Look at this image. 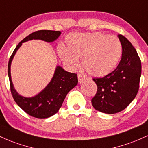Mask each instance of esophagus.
<instances>
[{"instance_id": "esophagus-1", "label": "esophagus", "mask_w": 148, "mask_h": 148, "mask_svg": "<svg viewBox=\"0 0 148 148\" xmlns=\"http://www.w3.org/2000/svg\"><path fill=\"white\" fill-rule=\"evenodd\" d=\"M87 78L85 76L82 75V74H79L78 75V81H79V84H82L83 82H84L85 80H86Z\"/></svg>"}]
</instances>
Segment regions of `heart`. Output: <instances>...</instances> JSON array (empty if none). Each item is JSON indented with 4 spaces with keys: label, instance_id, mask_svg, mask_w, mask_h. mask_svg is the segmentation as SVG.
I'll return each mask as SVG.
<instances>
[{
    "label": "heart",
    "instance_id": "obj_1",
    "mask_svg": "<svg viewBox=\"0 0 148 148\" xmlns=\"http://www.w3.org/2000/svg\"><path fill=\"white\" fill-rule=\"evenodd\" d=\"M66 46L60 45L62 60L71 69L82 65L88 74L103 77L114 70L121 59L122 45L117 37L101 32L71 33L66 38Z\"/></svg>",
    "mask_w": 148,
    "mask_h": 148
}]
</instances>
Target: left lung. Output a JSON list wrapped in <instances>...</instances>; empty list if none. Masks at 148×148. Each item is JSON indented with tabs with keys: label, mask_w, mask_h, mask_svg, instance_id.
Masks as SVG:
<instances>
[{
	"label": "left lung",
	"mask_w": 148,
	"mask_h": 148,
	"mask_svg": "<svg viewBox=\"0 0 148 148\" xmlns=\"http://www.w3.org/2000/svg\"><path fill=\"white\" fill-rule=\"evenodd\" d=\"M122 56L117 67L103 78H94L98 90L91 103L98 111L115 114L124 110L137 95L141 62L136 50L126 37L119 34Z\"/></svg>",
	"instance_id": "8db88e82"
}]
</instances>
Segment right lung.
<instances>
[{"instance_id": "add662e5", "label": "right lung", "mask_w": 148, "mask_h": 148, "mask_svg": "<svg viewBox=\"0 0 148 148\" xmlns=\"http://www.w3.org/2000/svg\"><path fill=\"white\" fill-rule=\"evenodd\" d=\"M60 34V31L51 30H40L32 33L17 45L8 62V77L14 101L26 113L38 119L48 118L58 112L68 92L77 85V74L68 72L60 66H57L51 81L44 89L34 97L26 98L19 95L14 89L11 79V63L22 43L33 39L52 43L58 39Z\"/></svg>"}]
</instances>
